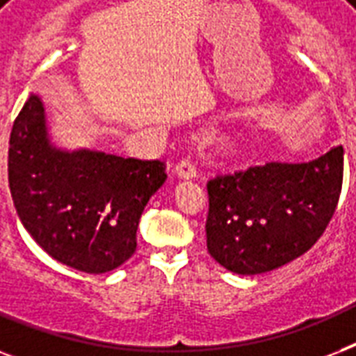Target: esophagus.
Wrapping results in <instances>:
<instances>
[{
    "label": "esophagus",
    "instance_id": "1",
    "mask_svg": "<svg viewBox=\"0 0 356 356\" xmlns=\"http://www.w3.org/2000/svg\"><path fill=\"white\" fill-rule=\"evenodd\" d=\"M175 172H177L179 177L194 179L195 175H197V168H195V162L192 161L190 156H186V159H183V161L179 162L177 168H175Z\"/></svg>",
    "mask_w": 356,
    "mask_h": 356
}]
</instances>
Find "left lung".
I'll return each mask as SVG.
<instances>
[{
	"label": "left lung",
	"instance_id": "1",
	"mask_svg": "<svg viewBox=\"0 0 356 356\" xmlns=\"http://www.w3.org/2000/svg\"><path fill=\"white\" fill-rule=\"evenodd\" d=\"M342 179V145L301 164L268 162L218 173L207 183L209 253L240 275L292 262L327 229Z\"/></svg>",
	"mask_w": 356,
	"mask_h": 356
}]
</instances>
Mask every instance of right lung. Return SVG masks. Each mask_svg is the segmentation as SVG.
I'll return each instance as SVG.
<instances>
[{
	"instance_id": "1",
	"label": "right lung",
	"mask_w": 356,
	"mask_h": 356,
	"mask_svg": "<svg viewBox=\"0 0 356 356\" xmlns=\"http://www.w3.org/2000/svg\"><path fill=\"white\" fill-rule=\"evenodd\" d=\"M162 161L49 144L40 97L31 96L8 140V186L27 233L58 262L105 273L136 249L144 207L166 181Z\"/></svg>"
}]
</instances>
